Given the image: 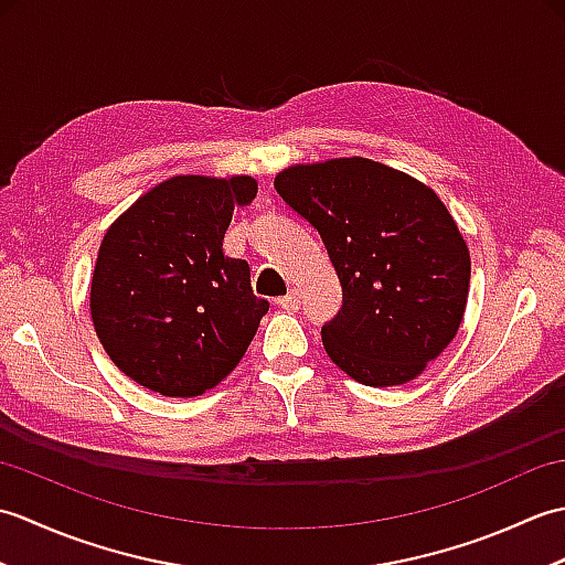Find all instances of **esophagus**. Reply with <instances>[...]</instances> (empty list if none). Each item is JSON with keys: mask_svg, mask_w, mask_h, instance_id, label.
<instances>
[{"mask_svg": "<svg viewBox=\"0 0 565 565\" xmlns=\"http://www.w3.org/2000/svg\"><path fill=\"white\" fill-rule=\"evenodd\" d=\"M276 306L289 310V313H296V310L301 308V294H298V289H289V294L276 298Z\"/></svg>", "mask_w": 565, "mask_h": 565, "instance_id": "34e87169", "label": "esophagus"}]
</instances>
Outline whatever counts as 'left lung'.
<instances>
[{
	"instance_id": "left-lung-1",
	"label": "left lung",
	"mask_w": 565,
	"mask_h": 565,
	"mask_svg": "<svg viewBox=\"0 0 565 565\" xmlns=\"http://www.w3.org/2000/svg\"><path fill=\"white\" fill-rule=\"evenodd\" d=\"M274 189L316 227L342 284V308L322 326L332 362L374 388L423 374L456 338L471 281L435 191L366 158L296 164Z\"/></svg>"
}]
</instances>
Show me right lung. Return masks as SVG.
I'll use <instances>...</instances> for the list:
<instances>
[{"instance_id":"right-lung-1","label":"right lung","mask_w":565,"mask_h":565,"mask_svg":"<svg viewBox=\"0 0 565 565\" xmlns=\"http://www.w3.org/2000/svg\"><path fill=\"white\" fill-rule=\"evenodd\" d=\"M252 177H172L106 231L92 276V320L111 362L160 395L191 398L231 374L269 310L249 264L223 255Z\"/></svg>"}]
</instances>
